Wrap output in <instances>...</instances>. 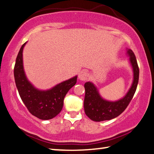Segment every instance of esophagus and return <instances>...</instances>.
<instances>
[{"label":"esophagus","instance_id":"34e87169","mask_svg":"<svg viewBox=\"0 0 154 154\" xmlns=\"http://www.w3.org/2000/svg\"><path fill=\"white\" fill-rule=\"evenodd\" d=\"M89 77V74L86 71H81L79 74V79L82 80V81H85L87 80Z\"/></svg>","mask_w":154,"mask_h":154}]
</instances>
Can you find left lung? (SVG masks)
Returning <instances> with one entry per match:
<instances>
[{"label":"left lung","instance_id":"1","mask_svg":"<svg viewBox=\"0 0 154 154\" xmlns=\"http://www.w3.org/2000/svg\"><path fill=\"white\" fill-rule=\"evenodd\" d=\"M127 54L129 57V62L132 68L133 81L124 97L114 102L108 101L101 96L99 91L94 83L87 82L85 84V112L92 121L102 122L118 117L124 111L134 96L138 82L139 69L132 50L127 49Z\"/></svg>","mask_w":154,"mask_h":154}]
</instances>
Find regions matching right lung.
<instances>
[{
  "mask_svg": "<svg viewBox=\"0 0 154 154\" xmlns=\"http://www.w3.org/2000/svg\"><path fill=\"white\" fill-rule=\"evenodd\" d=\"M26 42L20 48L15 64L14 78L16 87L22 102L32 115L42 120L51 119L61 111L64 97L76 83L77 75L50 89H37L28 80L24 69L22 52Z\"/></svg>",
  "mask_w": 154,
  "mask_h": 154,
  "instance_id": "obj_1",
  "label": "right lung"
}]
</instances>
